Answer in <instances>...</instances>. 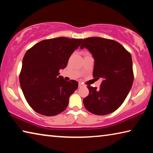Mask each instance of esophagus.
Segmentation results:
<instances>
[{"instance_id":"obj_1","label":"esophagus","mask_w":153,"mask_h":153,"mask_svg":"<svg viewBox=\"0 0 153 153\" xmlns=\"http://www.w3.org/2000/svg\"><path fill=\"white\" fill-rule=\"evenodd\" d=\"M84 85L82 84V83H81V82H79V88H81V87H82V86H84Z\"/></svg>"}]
</instances>
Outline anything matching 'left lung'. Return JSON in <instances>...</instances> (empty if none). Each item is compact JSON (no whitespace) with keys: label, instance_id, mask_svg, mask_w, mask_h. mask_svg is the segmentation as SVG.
<instances>
[{"label":"left lung","instance_id":"obj_1","mask_svg":"<svg viewBox=\"0 0 153 153\" xmlns=\"http://www.w3.org/2000/svg\"><path fill=\"white\" fill-rule=\"evenodd\" d=\"M94 59L93 77L103 81L99 87L88 85L83 99L89 112L98 115L113 113L122 105L132 86L134 73L130 53L117 41L99 37L85 38L80 46Z\"/></svg>","mask_w":153,"mask_h":153}]
</instances>
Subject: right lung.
<instances>
[{
  "instance_id": "1",
  "label": "right lung",
  "mask_w": 153,
  "mask_h": 153,
  "mask_svg": "<svg viewBox=\"0 0 153 153\" xmlns=\"http://www.w3.org/2000/svg\"><path fill=\"white\" fill-rule=\"evenodd\" d=\"M83 39L59 37L40 41L25 53L19 83L27 102L36 112L54 116L66 109L78 82L64 80L59 70L67 67Z\"/></svg>"
}]
</instances>
